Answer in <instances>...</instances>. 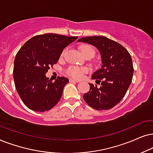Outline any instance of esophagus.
<instances>
[{
	"mask_svg": "<svg viewBox=\"0 0 153 153\" xmlns=\"http://www.w3.org/2000/svg\"><path fill=\"white\" fill-rule=\"evenodd\" d=\"M69 80H70L71 82H80V80H75V79H72V78H71Z\"/></svg>",
	"mask_w": 153,
	"mask_h": 153,
	"instance_id": "34e87169",
	"label": "esophagus"
}]
</instances>
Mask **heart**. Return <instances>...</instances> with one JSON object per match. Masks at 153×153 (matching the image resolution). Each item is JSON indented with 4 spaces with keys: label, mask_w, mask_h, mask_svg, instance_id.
<instances>
[{
    "label": "heart",
    "mask_w": 153,
    "mask_h": 153,
    "mask_svg": "<svg viewBox=\"0 0 153 153\" xmlns=\"http://www.w3.org/2000/svg\"><path fill=\"white\" fill-rule=\"evenodd\" d=\"M81 52L82 54L85 52H91L94 54V49L90 46L88 45H84L81 48ZM65 51H64L62 54H64ZM87 72V69L85 68H79V67H75V66H71L67 69L66 73L67 74L71 75V76L74 77L75 78H81L83 76V74Z\"/></svg>",
    "instance_id": "heart-1"
}]
</instances>
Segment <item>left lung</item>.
<instances>
[{"label": "left lung", "instance_id": "left-lung-1", "mask_svg": "<svg viewBox=\"0 0 153 153\" xmlns=\"http://www.w3.org/2000/svg\"><path fill=\"white\" fill-rule=\"evenodd\" d=\"M78 42L97 48L102 63L91 76L97 84L101 82V87L89 83V91L83 99L96 110L111 109L120 102L131 85L134 73L131 55L122 45L105 36H88Z\"/></svg>", "mask_w": 153, "mask_h": 153}]
</instances>
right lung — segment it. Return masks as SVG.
Listing matches in <instances>:
<instances>
[{
    "label": "right lung",
    "mask_w": 153,
    "mask_h": 153,
    "mask_svg": "<svg viewBox=\"0 0 153 153\" xmlns=\"http://www.w3.org/2000/svg\"><path fill=\"white\" fill-rule=\"evenodd\" d=\"M78 38L56 33L38 35L26 42L17 52L14 81L18 94L28 108L45 112L59 101L68 79L59 77L52 82L45 74L57 63L63 50Z\"/></svg>",
    "instance_id": "obj_1"
}]
</instances>
